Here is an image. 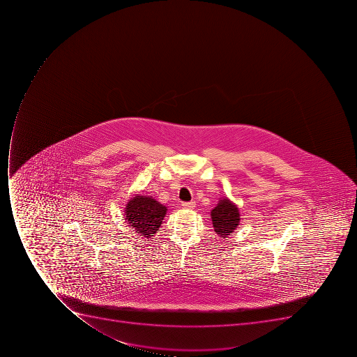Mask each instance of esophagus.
Wrapping results in <instances>:
<instances>
[{
    "instance_id": "esophagus-1",
    "label": "esophagus",
    "mask_w": 357,
    "mask_h": 357,
    "mask_svg": "<svg viewBox=\"0 0 357 357\" xmlns=\"http://www.w3.org/2000/svg\"><path fill=\"white\" fill-rule=\"evenodd\" d=\"M182 206L188 210H193L195 208V202H183Z\"/></svg>"
}]
</instances>
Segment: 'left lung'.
Wrapping results in <instances>:
<instances>
[{"mask_svg":"<svg viewBox=\"0 0 357 357\" xmlns=\"http://www.w3.org/2000/svg\"><path fill=\"white\" fill-rule=\"evenodd\" d=\"M211 219L216 234L221 238H227L239 225V208L230 199L225 197L220 199L215 208L211 211Z\"/></svg>","mask_w":357,"mask_h":357,"instance_id":"8db88e82","label":"left lung"}]
</instances>
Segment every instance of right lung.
<instances>
[{
	"label": "right lung",
	"mask_w": 357,
	"mask_h": 357,
	"mask_svg": "<svg viewBox=\"0 0 357 357\" xmlns=\"http://www.w3.org/2000/svg\"><path fill=\"white\" fill-rule=\"evenodd\" d=\"M166 211V206L153 197L135 195L126 204L125 220L137 234L149 239L158 232Z\"/></svg>",
	"instance_id": "add662e5"
}]
</instances>
